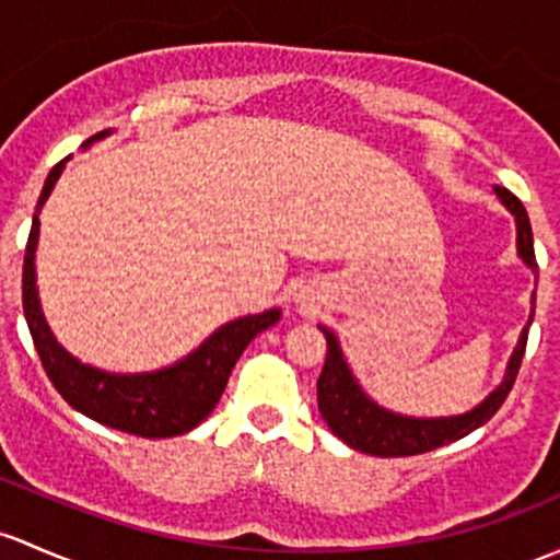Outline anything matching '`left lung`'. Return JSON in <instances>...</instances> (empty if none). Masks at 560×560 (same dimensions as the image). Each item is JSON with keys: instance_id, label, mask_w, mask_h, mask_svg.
I'll return each instance as SVG.
<instances>
[{"instance_id": "obj_1", "label": "left lung", "mask_w": 560, "mask_h": 560, "mask_svg": "<svg viewBox=\"0 0 560 560\" xmlns=\"http://www.w3.org/2000/svg\"><path fill=\"white\" fill-rule=\"evenodd\" d=\"M493 192L499 196V201L508 206L510 214L515 217L517 228V257L534 270L537 276L539 265L534 257V235H532V222H528L526 209L517 201L508 187H493ZM532 303H537V295H532ZM534 319V308H532ZM517 338V346L508 362V373L504 381L488 394L478 408L467 410L462 416H445V419H416V416H399L392 410L381 408L378 402L364 394V388L359 386V381L351 373V368L346 364L343 351H340L338 338L335 332H329L327 327L319 329L327 338V359L325 368H322L319 381H316V399H319V413L327 421V427L332 429L335 438L343 440L346 445H351L354 451L370 453V456H416V453H427L440 448V445H448L453 440L467 438L469 432L482 427L508 399L510 388L515 384V375L521 370L523 351H526V338L528 327Z\"/></svg>"}]
</instances>
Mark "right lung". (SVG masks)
<instances>
[{"label":"right lung","instance_id":"obj_1","mask_svg":"<svg viewBox=\"0 0 560 560\" xmlns=\"http://www.w3.org/2000/svg\"><path fill=\"white\" fill-rule=\"evenodd\" d=\"M107 131L91 137L82 147H91L93 141L109 137ZM69 158L50 168L43 192H39L37 211L28 233L26 255H23V314H26L28 332H32L34 349L47 378L58 388L63 399L80 410L88 419L104 423V427L120 429V432L137 434V438H176L190 429H196L206 416L214 410L225 392L235 362L244 354L252 338L262 329L273 327L281 319L279 308L262 311V314L241 316L228 322L217 332L198 346L192 354L172 364V368L155 370V373H107V370L82 364L78 357L69 354L47 327L43 316V305L37 295V270H34V252L39 238V211L47 196L56 187L58 176Z\"/></svg>","mask_w":560,"mask_h":560}]
</instances>
